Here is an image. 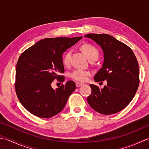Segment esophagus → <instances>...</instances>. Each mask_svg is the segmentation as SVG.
I'll return each instance as SVG.
<instances>
[{
  "mask_svg": "<svg viewBox=\"0 0 149 149\" xmlns=\"http://www.w3.org/2000/svg\"><path fill=\"white\" fill-rule=\"evenodd\" d=\"M83 83H75V85H76V87H79V86H82V85H83Z\"/></svg>",
  "mask_w": 149,
  "mask_h": 149,
  "instance_id": "34e87169",
  "label": "esophagus"
}]
</instances>
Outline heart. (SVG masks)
I'll list each match as a JSON object with an SVG mask.
<instances>
[{
	"mask_svg": "<svg viewBox=\"0 0 149 149\" xmlns=\"http://www.w3.org/2000/svg\"><path fill=\"white\" fill-rule=\"evenodd\" d=\"M81 50L89 61L92 59H97L99 58V51L98 50L93 46L92 45L88 43L83 44L81 47ZM70 57H71V52L68 51L66 52L63 56V63L65 66H67L70 65ZM91 72L89 70H81V69H75L74 71L70 73V76L73 79L79 81V82H85L88 79V77L90 76Z\"/></svg>",
	"mask_w": 149,
	"mask_h": 149,
	"instance_id": "1",
	"label": "heart"
}]
</instances>
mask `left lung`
<instances>
[{
  "instance_id": "obj_1",
  "label": "left lung",
  "mask_w": 149,
  "mask_h": 149,
  "mask_svg": "<svg viewBox=\"0 0 149 149\" xmlns=\"http://www.w3.org/2000/svg\"><path fill=\"white\" fill-rule=\"evenodd\" d=\"M101 47L104 61L95 75L96 82L107 81L103 89L90 84L91 93L87 101L98 113L111 115L123 109L133 99L140 83V71L136 58L125 43L107 34H88Z\"/></svg>"
}]
</instances>
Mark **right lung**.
Returning <instances> with one entry per match:
<instances>
[{
  "instance_id": "1",
  "label": "right lung",
  "mask_w": 149,
  "mask_h": 149,
  "mask_svg": "<svg viewBox=\"0 0 149 149\" xmlns=\"http://www.w3.org/2000/svg\"><path fill=\"white\" fill-rule=\"evenodd\" d=\"M82 37L51 38L39 41L22 53L16 68L15 91L25 108L40 118H50L65 106L75 90L68 81L56 90L51 86L55 79L65 81L62 54Z\"/></svg>"
}]
</instances>
